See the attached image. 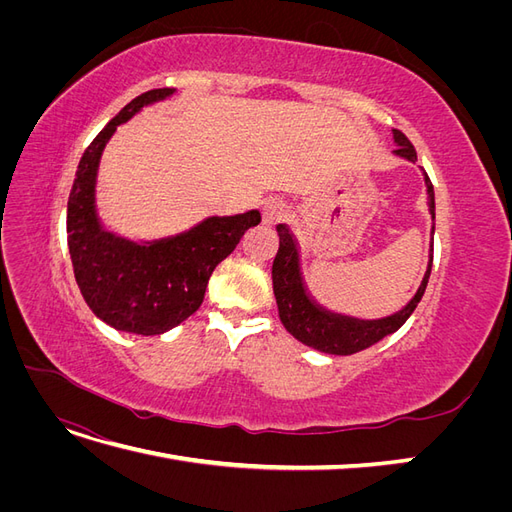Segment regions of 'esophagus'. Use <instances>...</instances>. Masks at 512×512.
Here are the masks:
<instances>
[{
    "label": "esophagus",
    "mask_w": 512,
    "mask_h": 512,
    "mask_svg": "<svg viewBox=\"0 0 512 512\" xmlns=\"http://www.w3.org/2000/svg\"><path fill=\"white\" fill-rule=\"evenodd\" d=\"M286 215H288V207L280 198H271L265 205H262V222H265L267 226L282 222Z\"/></svg>",
    "instance_id": "34e87169"
}]
</instances>
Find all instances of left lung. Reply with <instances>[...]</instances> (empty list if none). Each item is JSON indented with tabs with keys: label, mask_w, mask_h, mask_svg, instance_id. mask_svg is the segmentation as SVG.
Listing matches in <instances>:
<instances>
[{
	"label": "left lung",
	"mask_w": 512,
	"mask_h": 512,
	"mask_svg": "<svg viewBox=\"0 0 512 512\" xmlns=\"http://www.w3.org/2000/svg\"><path fill=\"white\" fill-rule=\"evenodd\" d=\"M393 138L397 143V149H395L397 156L416 162V149L408 141L406 134L393 130ZM425 185H427L429 213L431 218H436V200H433V185L427 173H425ZM277 235H280V250H277V256L273 260V271H271L277 309H280V318L286 331L309 348L327 352V354L361 352L369 346L378 344L382 337L395 333L401 324L412 316L416 305L423 299L433 258H429L425 277L421 286H418L416 294L404 309H399L397 314L380 318V320H359V318H350L342 314H333L309 297L301 277L299 247L288 226L277 224Z\"/></svg>",
	"instance_id": "obj_1"
}]
</instances>
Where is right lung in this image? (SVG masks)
<instances>
[{"label": "right lung", "instance_id": "right-lung-1", "mask_svg": "<svg viewBox=\"0 0 512 512\" xmlns=\"http://www.w3.org/2000/svg\"><path fill=\"white\" fill-rule=\"evenodd\" d=\"M173 91H145L106 123L85 149L68 198V247L83 299L113 329L136 335H160L190 318L205 299L213 269L235 250L247 228L260 224V211H247L207 218L177 237L136 243L98 222L96 177L108 138L143 106Z\"/></svg>", "mask_w": 512, "mask_h": 512}]
</instances>
